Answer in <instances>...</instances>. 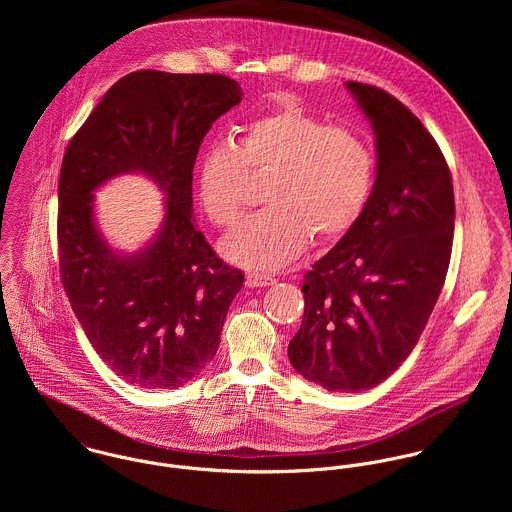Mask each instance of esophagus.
Returning a JSON list of instances; mask_svg holds the SVG:
<instances>
[{
	"label": "esophagus",
	"mask_w": 512,
	"mask_h": 512,
	"mask_svg": "<svg viewBox=\"0 0 512 512\" xmlns=\"http://www.w3.org/2000/svg\"><path fill=\"white\" fill-rule=\"evenodd\" d=\"M276 280L270 276V274H264V272H248L246 274V286L248 288H266V286H272Z\"/></svg>",
	"instance_id": "obj_1"
}]
</instances>
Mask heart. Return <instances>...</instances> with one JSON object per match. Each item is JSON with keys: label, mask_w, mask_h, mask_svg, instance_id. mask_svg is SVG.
Returning a JSON list of instances; mask_svg holds the SVG:
<instances>
[{"label": "heart", "mask_w": 512, "mask_h": 512, "mask_svg": "<svg viewBox=\"0 0 512 512\" xmlns=\"http://www.w3.org/2000/svg\"><path fill=\"white\" fill-rule=\"evenodd\" d=\"M374 171L361 134L286 104L246 122L236 142L205 147L197 185L207 217L232 226L246 203L248 173H270V205L240 222L222 240V252L244 266L278 270L305 250L309 232L327 242L353 228L368 205Z\"/></svg>", "instance_id": "b5f03b06"}]
</instances>
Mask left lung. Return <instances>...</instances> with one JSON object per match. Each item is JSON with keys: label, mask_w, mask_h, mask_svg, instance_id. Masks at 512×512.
I'll return each instance as SVG.
<instances>
[{"label": "left lung", "mask_w": 512, "mask_h": 512, "mask_svg": "<svg viewBox=\"0 0 512 512\" xmlns=\"http://www.w3.org/2000/svg\"><path fill=\"white\" fill-rule=\"evenodd\" d=\"M376 136V181L361 219L303 276V321L288 357L329 392L374 388L416 347L453 242L451 173L432 134L392 94L347 82Z\"/></svg>", "instance_id": "left-lung-1"}]
</instances>
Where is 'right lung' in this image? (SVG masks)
Listing matches in <instances>:
<instances>
[{
	"label": "right lung",
	"mask_w": 512,
	"mask_h": 512,
	"mask_svg": "<svg viewBox=\"0 0 512 512\" xmlns=\"http://www.w3.org/2000/svg\"><path fill=\"white\" fill-rule=\"evenodd\" d=\"M240 100L224 74H126L65 151L61 282L90 345L128 384L177 388L217 355L244 274L195 226L193 165L213 122ZM124 172H142L166 193L160 232L134 255L116 253L93 222V191Z\"/></svg>",
	"instance_id": "right-lung-1"
}]
</instances>
